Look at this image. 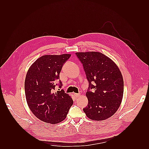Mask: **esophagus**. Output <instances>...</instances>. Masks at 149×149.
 <instances>
[{"label": "esophagus", "mask_w": 149, "mask_h": 149, "mask_svg": "<svg viewBox=\"0 0 149 149\" xmlns=\"http://www.w3.org/2000/svg\"><path fill=\"white\" fill-rule=\"evenodd\" d=\"M74 95H75V97H79L80 96V93H74Z\"/></svg>", "instance_id": "34e87169"}]
</instances>
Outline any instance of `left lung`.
<instances>
[{"mask_svg": "<svg viewBox=\"0 0 149 149\" xmlns=\"http://www.w3.org/2000/svg\"><path fill=\"white\" fill-rule=\"evenodd\" d=\"M89 83L86 95L88 106L84 112L92 120H104L113 115L121 104L123 80L118 66L98 52H76Z\"/></svg>", "mask_w": 149, "mask_h": 149, "instance_id": "left-lung-1", "label": "left lung"}]
</instances>
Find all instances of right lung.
<instances>
[{
    "label": "right lung",
    "mask_w": 149,
    "mask_h": 149,
    "mask_svg": "<svg viewBox=\"0 0 149 149\" xmlns=\"http://www.w3.org/2000/svg\"><path fill=\"white\" fill-rule=\"evenodd\" d=\"M70 54L45 55L31 65L25 80V93L28 106L38 118L55 124L66 117L73 100L61 89L59 74ZM57 81L58 84H56ZM59 88L58 91L55 87Z\"/></svg>",
    "instance_id": "add662e5"
}]
</instances>
